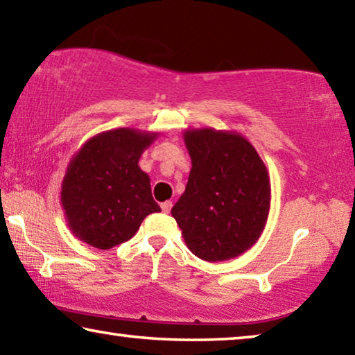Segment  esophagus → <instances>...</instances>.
<instances>
[{
  "label": "esophagus",
  "instance_id": "34e87169",
  "mask_svg": "<svg viewBox=\"0 0 355 355\" xmlns=\"http://www.w3.org/2000/svg\"><path fill=\"white\" fill-rule=\"evenodd\" d=\"M161 209H163V213H171L172 202L167 200V202H164V203H161Z\"/></svg>",
  "mask_w": 355,
  "mask_h": 355
}]
</instances>
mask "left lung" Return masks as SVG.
<instances>
[{"label":"left lung","instance_id":"8db88e82","mask_svg":"<svg viewBox=\"0 0 355 355\" xmlns=\"http://www.w3.org/2000/svg\"><path fill=\"white\" fill-rule=\"evenodd\" d=\"M183 136L192 167L172 216L196 257L230 260L250 249L266 225V166L252 144L233 131L200 128Z\"/></svg>","mask_w":355,"mask_h":355}]
</instances>
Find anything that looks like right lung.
<instances>
[{
  "label": "right lung",
  "mask_w": 355,
  "mask_h": 355,
  "mask_svg": "<svg viewBox=\"0 0 355 355\" xmlns=\"http://www.w3.org/2000/svg\"><path fill=\"white\" fill-rule=\"evenodd\" d=\"M156 133L117 128L100 133L80 148L65 172L61 202L70 230L97 249L128 241L142 220L161 208L139 158Z\"/></svg>",
  "instance_id": "obj_1"
}]
</instances>
